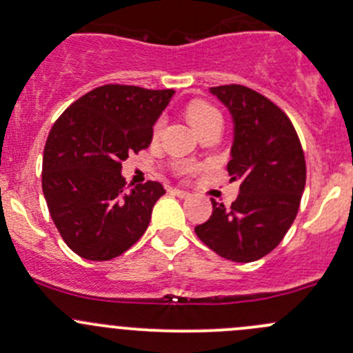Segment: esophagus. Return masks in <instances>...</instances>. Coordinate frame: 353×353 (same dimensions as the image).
Here are the masks:
<instances>
[{
	"label": "esophagus",
	"instance_id": "esophagus-1",
	"mask_svg": "<svg viewBox=\"0 0 353 353\" xmlns=\"http://www.w3.org/2000/svg\"><path fill=\"white\" fill-rule=\"evenodd\" d=\"M170 193H172V194H176V196H179V198H188V196H190V193H188V191H183V190H176V188H174V190H170Z\"/></svg>",
	"mask_w": 353,
	"mask_h": 353
}]
</instances>
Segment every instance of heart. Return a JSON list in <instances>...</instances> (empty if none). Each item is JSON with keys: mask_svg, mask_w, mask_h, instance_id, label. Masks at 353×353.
Masks as SVG:
<instances>
[{"mask_svg": "<svg viewBox=\"0 0 353 353\" xmlns=\"http://www.w3.org/2000/svg\"><path fill=\"white\" fill-rule=\"evenodd\" d=\"M186 117L188 121H190L191 126H193L198 133H201V131L205 130L206 126H210V124L222 123V114H220V110L216 109L215 105L208 104V102L205 101L190 102L186 108ZM162 119H157V123L154 124L155 137L160 133V130H162Z\"/></svg>", "mask_w": 353, "mask_h": 353, "instance_id": "obj_1", "label": "heart"}]
</instances>
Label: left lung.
<instances>
[{"mask_svg": "<svg viewBox=\"0 0 353 353\" xmlns=\"http://www.w3.org/2000/svg\"><path fill=\"white\" fill-rule=\"evenodd\" d=\"M234 123L230 181L239 196L227 208L212 199V216L194 232L222 258L251 263L272 252L299 212L305 159L294 124L279 105L244 85L210 88Z\"/></svg>", "mask_w": 353, "mask_h": 353, "instance_id": "1", "label": "left lung"}]
</instances>
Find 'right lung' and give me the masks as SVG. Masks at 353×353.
Masks as SVG:
<instances>
[{
    "mask_svg": "<svg viewBox=\"0 0 353 353\" xmlns=\"http://www.w3.org/2000/svg\"><path fill=\"white\" fill-rule=\"evenodd\" d=\"M174 94L104 85L73 102L49 131L42 191L56 229L81 258H116L147 230L165 190L148 181L126 193L121 169L152 143L155 121Z\"/></svg>",
    "mask_w": 353,
    "mask_h": 353,
    "instance_id": "obj_1",
    "label": "right lung"
}]
</instances>
